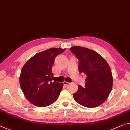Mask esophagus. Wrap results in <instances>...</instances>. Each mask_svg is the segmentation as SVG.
Instances as JSON below:
<instances>
[{
  "instance_id": "obj_1",
  "label": "esophagus",
  "mask_w": 130,
  "mask_h": 130,
  "mask_svg": "<svg viewBox=\"0 0 130 130\" xmlns=\"http://www.w3.org/2000/svg\"><path fill=\"white\" fill-rule=\"evenodd\" d=\"M63 85H64V86H67L68 85V84H69V82H63Z\"/></svg>"
}]
</instances>
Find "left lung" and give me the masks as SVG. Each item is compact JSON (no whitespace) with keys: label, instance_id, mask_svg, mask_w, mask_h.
Masks as SVG:
<instances>
[{"label":"left lung","instance_id":"left-lung-1","mask_svg":"<svg viewBox=\"0 0 130 130\" xmlns=\"http://www.w3.org/2000/svg\"><path fill=\"white\" fill-rule=\"evenodd\" d=\"M79 60V71L87 76L84 88L78 86L73 94L75 100L81 105L95 108L105 102L112 88V71L107 62L93 50L80 46L69 49Z\"/></svg>","mask_w":130,"mask_h":130}]
</instances>
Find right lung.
<instances>
[{"label": "right lung", "mask_w": 130, "mask_h": 130, "mask_svg": "<svg viewBox=\"0 0 130 130\" xmlns=\"http://www.w3.org/2000/svg\"><path fill=\"white\" fill-rule=\"evenodd\" d=\"M65 50L51 48L39 53L22 67L20 77L21 88L26 99L38 107L50 105L55 102L63 83L51 82V71L55 57Z\"/></svg>", "instance_id": "right-lung-1"}]
</instances>
